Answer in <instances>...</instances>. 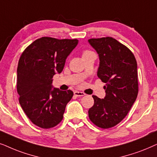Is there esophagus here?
Listing matches in <instances>:
<instances>
[{
    "instance_id": "obj_1",
    "label": "esophagus",
    "mask_w": 157,
    "mask_h": 157,
    "mask_svg": "<svg viewBox=\"0 0 157 157\" xmlns=\"http://www.w3.org/2000/svg\"><path fill=\"white\" fill-rule=\"evenodd\" d=\"M74 95L76 97H82V96L85 95V93H82V92H79V91H75L74 93Z\"/></svg>"
}]
</instances>
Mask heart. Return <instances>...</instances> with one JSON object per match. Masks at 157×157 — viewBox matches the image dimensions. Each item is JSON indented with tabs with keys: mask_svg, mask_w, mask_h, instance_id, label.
Wrapping results in <instances>:
<instances>
[{
	"mask_svg": "<svg viewBox=\"0 0 157 157\" xmlns=\"http://www.w3.org/2000/svg\"><path fill=\"white\" fill-rule=\"evenodd\" d=\"M90 51H88V50H85V51H84L83 52V54H87V53H88V52H90ZM82 54V55H83Z\"/></svg>",
	"mask_w": 157,
	"mask_h": 157,
	"instance_id": "heart-1",
	"label": "heart"
}]
</instances>
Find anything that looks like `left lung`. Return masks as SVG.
I'll return each instance as SVG.
<instances>
[{"label": "left lung", "instance_id": "1", "mask_svg": "<svg viewBox=\"0 0 157 157\" xmlns=\"http://www.w3.org/2000/svg\"><path fill=\"white\" fill-rule=\"evenodd\" d=\"M98 52L100 65L98 77L105 83V97L93 95L94 105L88 110L89 118L95 126L110 128L127 116L139 92L137 62L128 47L112 37L90 39Z\"/></svg>", "mask_w": 157, "mask_h": 157}]
</instances>
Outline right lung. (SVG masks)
<instances>
[{"label":"right lung","instance_id":"right-lung-1","mask_svg":"<svg viewBox=\"0 0 157 157\" xmlns=\"http://www.w3.org/2000/svg\"><path fill=\"white\" fill-rule=\"evenodd\" d=\"M77 44V39L41 37L21 55L17 68L19 103L31 122L40 128H53L63 119L73 92L52 89V77L62 72L67 57Z\"/></svg>","mask_w":157,"mask_h":157}]
</instances>
